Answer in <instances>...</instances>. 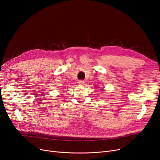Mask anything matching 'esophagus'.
<instances>
[{"label":"esophagus","instance_id":"obj_1","mask_svg":"<svg viewBox=\"0 0 160 160\" xmlns=\"http://www.w3.org/2000/svg\"><path fill=\"white\" fill-rule=\"evenodd\" d=\"M85 84V82L84 80H79L78 82V84L79 85H84Z\"/></svg>","mask_w":160,"mask_h":160}]
</instances>
